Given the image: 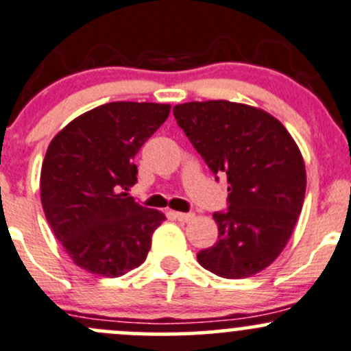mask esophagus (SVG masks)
<instances>
[{
    "instance_id": "34e87169",
    "label": "esophagus",
    "mask_w": 351,
    "mask_h": 351,
    "mask_svg": "<svg viewBox=\"0 0 351 351\" xmlns=\"http://www.w3.org/2000/svg\"><path fill=\"white\" fill-rule=\"evenodd\" d=\"M173 217L178 219V221L188 223V221H191V219L195 218V215L193 213H182V211H175V213H173Z\"/></svg>"
}]
</instances>
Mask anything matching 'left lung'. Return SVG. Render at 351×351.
<instances>
[{"label":"left lung","mask_w":351,"mask_h":351,"mask_svg":"<svg viewBox=\"0 0 351 351\" xmlns=\"http://www.w3.org/2000/svg\"><path fill=\"white\" fill-rule=\"evenodd\" d=\"M173 114L213 175L228 180V210L213 215L218 241L196 255L198 263L223 278L256 275L283 252L302 213L306 171L298 146L255 106L191 101Z\"/></svg>","instance_id":"1"}]
</instances>
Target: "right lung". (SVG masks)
Wrapping results in <instances>:
<instances>
[{
  "label": "right lung",
  "instance_id": "obj_1",
  "mask_svg": "<svg viewBox=\"0 0 351 351\" xmlns=\"http://www.w3.org/2000/svg\"><path fill=\"white\" fill-rule=\"evenodd\" d=\"M169 105L113 101L68 123L41 167V205L55 237L80 268L117 278L140 267L165 221L126 191L134 156L168 118Z\"/></svg>",
  "mask_w": 351,
  "mask_h": 351
}]
</instances>
